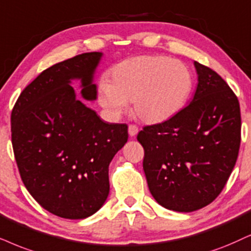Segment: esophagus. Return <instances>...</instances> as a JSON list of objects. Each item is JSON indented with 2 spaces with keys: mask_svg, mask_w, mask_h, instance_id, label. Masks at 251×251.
<instances>
[{
  "mask_svg": "<svg viewBox=\"0 0 251 251\" xmlns=\"http://www.w3.org/2000/svg\"><path fill=\"white\" fill-rule=\"evenodd\" d=\"M138 132H139V128L136 125H133V124H131V125L128 126V134L131 136H135L136 134H138Z\"/></svg>",
  "mask_w": 251,
  "mask_h": 251,
  "instance_id": "34e87169",
  "label": "esophagus"
}]
</instances>
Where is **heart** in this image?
Listing matches in <instances>:
<instances>
[{
    "label": "heart",
    "mask_w": 251,
    "mask_h": 251,
    "mask_svg": "<svg viewBox=\"0 0 251 251\" xmlns=\"http://www.w3.org/2000/svg\"><path fill=\"white\" fill-rule=\"evenodd\" d=\"M110 80L98 82L100 105L111 116L119 117L132 100L135 116L151 124L175 116L188 102L193 88L188 66L164 55L124 60L111 68Z\"/></svg>",
    "instance_id": "heart-1"
}]
</instances>
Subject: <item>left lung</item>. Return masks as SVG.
I'll return each instance as SVG.
<instances>
[{
    "label": "left lung",
    "mask_w": 251,
    "mask_h": 251,
    "mask_svg": "<svg viewBox=\"0 0 251 251\" xmlns=\"http://www.w3.org/2000/svg\"><path fill=\"white\" fill-rule=\"evenodd\" d=\"M198 85L191 103L162 123L145 126L144 171L151 196L176 212L211 204L239 155L241 112L236 95L213 69L195 61Z\"/></svg>",
    "instance_id": "1"
}]
</instances>
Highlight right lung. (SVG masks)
I'll return each instance as SVG.
<instances>
[{"mask_svg":"<svg viewBox=\"0 0 251 251\" xmlns=\"http://www.w3.org/2000/svg\"><path fill=\"white\" fill-rule=\"evenodd\" d=\"M102 53L56 63L22 91L11 112V141L25 188L46 211L84 219L102 207L110 191L109 164L127 142L126 124L103 122L76 98L96 100L94 72Z\"/></svg>","mask_w":251,"mask_h":251,"instance_id":"right-lung-1","label":"right lung"}]
</instances>
